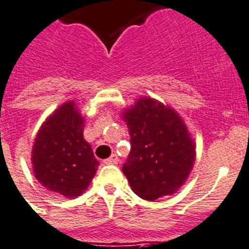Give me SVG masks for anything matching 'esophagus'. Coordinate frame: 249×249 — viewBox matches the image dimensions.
Returning a JSON list of instances; mask_svg holds the SVG:
<instances>
[{
	"label": "esophagus",
	"mask_w": 249,
	"mask_h": 249,
	"mask_svg": "<svg viewBox=\"0 0 249 249\" xmlns=\"http://www.w3.org/2000/svg\"><path fill=\"white\" fill-rule=\"evenodd\" d=\"M104 163H105V164H118V163H119L118 155H116V154H112L111 157L107 158V160L104 161Z\"/></svg>",
	"instance_id": "1"
}]
</instances>
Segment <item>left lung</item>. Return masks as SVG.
<instances>
[{
    "label": "left lung",
    "mask_w": 249,
    "mask_h": 249,
    "mask_svg": "<svg viewBox=\"0 0 249 249\" xmlns=\"http://www.w3.org/2000/svg\"><path fill=\"white\" fill-rule=\"evenodd\" d=\"M131 150L123 173L145 200L172 196L184 184L196 161V142L184 120L169 105L142 96L123 110Z\"/></svg>",
    "instance_id": "obj_1"
}]
</instances>
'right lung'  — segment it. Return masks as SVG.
Instances as JSON below:
<instances>
[{
	"label": "right lung",
	"mask_w": 249,
	"mask_h": 249,
	"mask_svg": "<svg viewBox=\"0 0 249 249\" xmlns=\"http://www.w3.org/2000/svg\"><path fill=\"white\" fill-rule=\"evenodd\" d=\"M85 118L75 101L60 105L42 123L32 145V170L41 185L66 198L88 189L99 161L84 139Z\"/></svg>",
	"instance_id": "add662e5"
}]
</instances>
